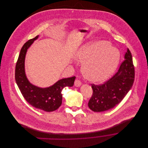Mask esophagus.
<instances>
[{
  "instance_id": "obj_1",
  "label": "esophagus",
  "mask_w": 148,
  "mask_h": 148,
  "mask_svg": "<svg viewBox=\"0 0 148 148\" xmlns=\"http://www.w3.org/2000/svg\"><path fill=\"white\" fill-rule=\"evenodd\" d=\"M81 85H82V83H81V82H80L78 79H77L75 80V86L79 87V86H80Z\"/></svg>"
}]
</instances>
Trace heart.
Returning <instances> with one entry per match:
<instances>
[{
  "instance_id": "heart-1",
  "label": "heart",
  "mask_w": 148,
  "mask_h": 148,
  "mask_svg": "<svg viewBox=\"0 0 148 148\" xmlns=\"http://www.w3.org/2000/svg\"><path fill=\"white\" fill-rule=\"evenodd\" d=\"M120 59V52L110 42H96L86 44L76 55L77 61L83 63L85 77L93 83L106 80L115 71Z\"/></svg>"
}]
</instances>
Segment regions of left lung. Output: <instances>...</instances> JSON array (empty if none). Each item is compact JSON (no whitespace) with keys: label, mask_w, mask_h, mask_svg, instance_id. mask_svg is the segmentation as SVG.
<instances>
[{"label":"left lung","mask_w":148,"mask_h":148,"mask_svg":"<svg viewBox=\"0 0 148 148\" xmlns=\"http://www.w3.org/2000/svg\"><path fill=\"white\" fill-rule=\"evenodd\" d=\"M134 80L132 56L127 49L117 72L104 84H92L93 94L88 106L93 111L101 112L119 104L131 89Z\"/></svg>","instance_id":"left-lung-1"}]
</instances>
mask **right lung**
<instances>
[{"label":"right lung","mask_w":148,"mask_h":148,"mask_svg":"<svg viewBox=\"0 0 148 148\" xmlns=\"http://www.w3.org/2000/svg\"><path fill=\"white\" fill-rule=\"evenodd\" d=\"M39 37L36 36L25 42L21 48L15 67V80L22 95L31 106L45 112L58 109L62 103V91L66 86H72L76 77L59 80L51 86L40 88L32 84L25 72V58L27 49Z\"/></svg>","instance_id":"1"}]
</instances>
